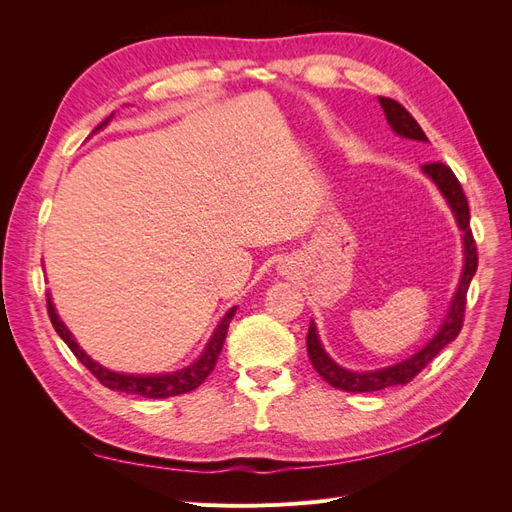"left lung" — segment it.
Instances as JSON below:
<instances>
[{
    "mask_svg": "<svg viewBox=\"0 0 512 512\" xmlns=\"http://www.w3.org/2000/svg\"><path fill=\"white\" fill-rule=\"evenodd\" d=\"M380 106L384 108L386 121L393 128L395 134L410 138V141H421L427 143V136L418 126L416 119L406 111L404 106L391 98H378ZM423 173L438 185V190L446 198V203L451 205L455 220L459 228L463 230V254H466V260H463V273L457 286V292L453 297L451 307H448V314L442 322L440 331L429 339V344L425 348L412 354L410 359L401 361L397 365L376 369V371H350L344 369L342 365H337L327 350L322 348L318 333H316V324L309 322V333H307V354L309 361L316 367L318 374L327 380L331 386L339 391H348V393H371V391H382L389 389V386L397 384H408L418 371H423L436 354L446 346L451 344L453 339L459 335L463 327V316H466V294L470 288L472 277L478 267V252H476V243L472 237V228H470V207H468V198L461 190V183L457 181L455 173L451 168L442 162H429L423 164Z\"/></svg>",
    "mask_w": 512,
    "mask_h": 512,
    "instance_id": "left-lung-1",
    "label": "left lung"
}]
</instances>
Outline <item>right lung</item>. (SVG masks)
I'll list each match as a JSON object with an SVG mask.
<instances>
[{
	"label": "right lung",
	"mask_w": 512,
	"mask_h": 512,
	"mask_svg": "<svg viewBox=\"0 0 512 512\" xmlns=\"http://www.w3.org/2000/svg\"><path fill=\"white\" fill-rule=\"evenodd\" d=\"M108 121H111V117L104 119L96 130H102ZM46 309H49V318L53 322L57 335L64 339L68 348L74 352L76 359H79L91 371V374H94L106 386V389L121 391V393H128V395L151 397V399H164V397H175V395L190 393V391L198 389V386L207 380V376L213 371L215 363H218V356L222 352L224 339H226L228 324L237 312V307L228 309L226 316L218 324V329H215V333L211 335L207 348L203 350V354H200L190 367H183L179 371H173V374H162V376H158V374L156 376H132V374H117V371L106 369L100 363H96L94 359H89L87 352L74 342V337L68 331L66 324L59 320L55 307H53V301H51V294H46Z\"/></svg>",
	"instance_id": "right-lung-1"
}]
</instances>
